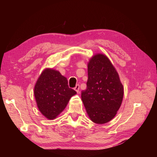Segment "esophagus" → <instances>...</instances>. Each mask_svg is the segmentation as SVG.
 Wrapping results in <instances>:
<instances>
[{"label": "esophagus", "mask_w": 157, "mask_h": 157, "mask_svg": "<svg viewBox=\"0 0 157 157\" xmlns=\"http://www.w3.org/2000/svg\"><path fill=\"white\" fill-rule=\"evenodd\" d=\"M74 90L77 92H79V84H77L75 87L74 88Z\"/></svg>", "instance_id": "34e87169"}]
</instances>
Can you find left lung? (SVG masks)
<instances>
[{"instance_id":"8db88e82","label":"left lung","mask_w":157,"mask_h":157,"mask_svg":"<svg viewBox=\"0 0 157 157\" xmlns=\"http://www.w3.org/2000/svg\"><path fill=\"white\" fill-rule=\"evenodd\" d=\"M87 88L82 100L91 121L108 123L115 117L123 101V86L115 67L105 55L97 53L88 63Z\"/></svg>"}]
</instances>
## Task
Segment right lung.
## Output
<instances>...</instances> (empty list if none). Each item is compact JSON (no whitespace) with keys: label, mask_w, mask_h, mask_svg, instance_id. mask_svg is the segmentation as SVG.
I'll use <instances>...</instances> for the list:
<instances>
[{"label":"right lung","mask_w":157,"mask_h":157,"mask_svg":"<svg viewBox=\"0 0 157 157\" xmlns=\"http://www.w3.org/2000/svg\"><path fill=\"white\" fill-rule=\"evenodd\" d=\"M34 94L39 111L46 119L52 120L61 114L77 93L69 88L67 78L59 71L46 68L36 82Z\"/></svg>","instance_id":"1"}]
</instances>
